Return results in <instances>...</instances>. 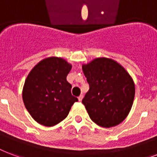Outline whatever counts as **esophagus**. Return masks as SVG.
Listing matches in <instances>:
<instances>
[{
	"label": "esophagus",
	"mask_w": 157,
	"mask_h": 157,
	"mask_svg": "<svg viewBox=\"0 0 157 157\" xmlns=\"http://www.w3.org/2000/svg\"><path fill=\"white\" fill-rule=\"evenodd\" d=\"M82 99H83V95L81 94V95H80V96L78 97V100L80 101V102H81V100H82Z\"/></svg>",
	"instance_id": "34e87169"
}]
</instances>
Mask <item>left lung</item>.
<instances>
[{
	"label": "left lung",
	"mask_w": 157,
	"mask_h": 157,
	"mask_svg": "<svg viewBox=\"0 0 157 157\" xmlns=\"http://www.w3.org/2000/svg\"><path fill=\"white\" fill-rule=\"evenodd\" d=\"M90 90L82 100L90 118L103 128L121 124L131 110L135 86L119 63L98 57L82 65Z\"/></svg>",
	"instance_id": "left-lung-1"
}]
</instances>
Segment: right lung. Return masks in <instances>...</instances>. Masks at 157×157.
I'll return each mask as SVG.
<instances>
[{
  "mask_svg": "<svg viewBox=\"0 0 157 157\" xmlns=\"http://www.w3.org/2000/svg\"><path fill=\"white\" fill-rule=\"evenodd\" d=\"M71 69V65L63 58L50 57L40 61L29 73L23 87V101L39 124L52 127L59 124L78 101L67 81Z\"/></svg>",
  "mask_w": 157,
  "mask_h": 157,
  "instance_id": "1",
  "label": "right lung"
}]
</instances>
